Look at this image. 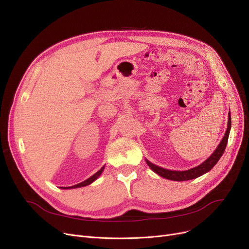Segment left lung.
<instances>
[{
  "label": "left lung",
  "instance_id": "obj_1",
  "mask_svg": "<svg viewBox=\"0 0 249 249\" xmlns=\"http://www.w3.org/2000/svg\"><path fill=\"white\" fill-rule=\"evenodd\" d=\"M230 130H231V113L229 112V116H228V127L227 131L225 133V136L223 137L221 143L218 144V146L216 147V149L214 150V152L208 157L204 162H202L200 165H198L196 167L190 168L188 171H183V172H177V171H170V170H165V168H162L160 166H157L153 163H151L149 160L146 159V162L149 165V167L151 170L156 173L157 175H159L160 177L164 178H168V180L172 181H188V180H192V178H196L198 177H200L202 175H204L205 173L210 172L212 168L216 164V162L218 161L225 151L227 143H228V138H229V134H230Z\"/></svg>",
  "mask_w": 249,
  "mask_h": 249
}]
</instances>
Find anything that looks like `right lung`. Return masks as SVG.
Masks as SVG:
<instances>
[{
	"mask_svg": "<svg viewBox=\"0 0 249 249\" xmlns=\"http://www.w3.org/2000/svg\"><path fill=\"white\" fill-rule=\"evenodd\" d=\"M103 170H104V166H102L100 170H99L95 175H93L92 177H90L89 178H87L86 181H84V182H82V183H79V184H76V185H74V186H71V187H64V188H62V189H72V188H78V187H84V186H88V185H90L91 183H93L95 180H97V178H99V176H100L101 174H102V172H103Z\"/></svg>",
	"mask_w": 249,
	"mask_h": 249,
	"instance_id": "add662e5",
	"label": "right lung"
}]
</instances>
